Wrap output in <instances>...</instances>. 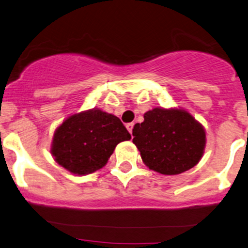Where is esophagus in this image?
I'll return each mask as SVG.
<instances>
[{
    "label": "esophagus",
    "mask_w": 248,
    "mask_h": 248,
    "mask_svg": "<svg viewBox=\"0 0 248 248\" xmlns=\"http://www.w3.org/2000/svg\"><path fill=\"white\" fill-rule=\"evenodd\" d=\"M133 123H129V124H126V129H127V131H129L130 133H131L132 135V129H133Z\"/></svg>",
    "instance_id": "34e87169"
}]
</instances>
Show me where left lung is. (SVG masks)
I'll use <instances>...</instances> for the list:
<instances>
[{"mask_svg": "<svg viewBox=\"0 0 248 248\" xmlns=\"http://www.w3.org/2000/svg\"><path fill=\"white\" fill-rule=\"evenodd\" d=\"M133 144L143 163L165 176L183 173L196 166L204 155L206 131L185 109L154 108L144 122L132 129Z\"/></svg>", "mask_w": 248, "mask_h": 248, "instance_id": "left-lung-1", "label": "left lung"}]
</instances>
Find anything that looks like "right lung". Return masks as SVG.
I'll return each mask as SVG.
<instances>
[{"mask_svg":"<svg viewBox=\"0 0 248 248\" xmlns=\"http://www.w3.org/2000/svg\"><path fill=\"white\" fill-rule=\"evenodd\" d=\"M130 139L118 117L93 108L64 119L55 130L50 152L70 173L85 176L107 165L117 144Z\"/></svg>","mask_w":248,"mask_h":248,"instance_id":"add662e5","label":"right lung"}]
</instances>
